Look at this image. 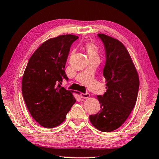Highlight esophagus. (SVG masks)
<instances>
[{"label": "esophagus", "mask_w": 159, "mask_h": 159, "mask_svg": "<svg viewBox=\"0 0 159 159\" xmlns=\"http://www.w3.org/2000/svg\"><path fill=\"white\" fill-rule=\"evenodd\" d=\"M80 97H81V98L87 99L90 97V94L89 93H81L80 94Z\"/></svg>", "instance_id": "34e87169"}]
</instances>
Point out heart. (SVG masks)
<instances>
[{
	"label": "heart",
	"instance_id": "b5f03b06",
	"mask_svg": "<svg viewBox=\"0 0 159 159\" xmlns=\"http://www.w3.org/2000/svg\"><path fill=\"white\" fill-rule=\"evenodd\" d=\"M85 50L87 52L89 58L93 57H98V48L94 43H89L86 44Z\"/></svg>",
	"mask_w": 159,
	"mask_h": 159
}]
</instances>
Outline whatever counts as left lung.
<instances>
[{
	"label": "left lung",
	"mask_w": 159,
	"mask_h": 159,
	"mask_svg": "<svg viewBox=\"0 0 159 159\" xmlns=\"http://www.w3.org/2000/svg\"><path fill=\"white\" fill-rule=\"evenodd\" d=\"M104 44L106 62L103 76L107 91L98 95L100 111L90 115V120L99 130L111 132L121 125L136 104L139 81L138 74L125 47L118 40L98 34Z\"/></svg>",
	"instance_id": "obj_1"
}]
</instances>
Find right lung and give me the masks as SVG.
Masks as SVG:
<instances>
[{
    "instance_id": "obj_1",
    "label": "right lung",
    "mask_w": 159,
    "mask_h": 159,
    "mask_svg": "<svg viewBox=\"0 0 159 159\" xmlns=\"http://www.w3.org/2000/svg\"><path fill=\"white\" fill-rule=\"evenodd\" d=\"M79 37L61 35L48 40L31 55L22 77V95L29 113L46 128H55L65 120L76 99L61 87L68 80L64 67L70 48Z\"/></svg>"
}]
</instances>
